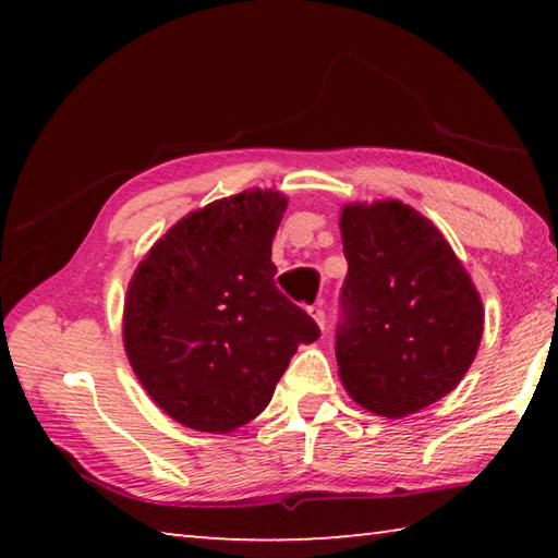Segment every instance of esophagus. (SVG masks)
<instances>
[{
	"mask_svg": "<svg viewBox=\"0 0 558 558\" xmlns=\"http://www.w3.org/2000/svg\"><path fill=\"white\" fill-rule=\"evenodd\" d=\"M307 313H310V317L315 319L319 329H325V310H323V305H313L307 310Z\"/></svg>",
	"mask_w": 558,
	"mask_h": 558,
	"instance_id": "obj_1",
	"label": "esophagus"
}]
</instances>
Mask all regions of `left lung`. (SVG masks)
<instances>
[{
  "mask_svg": "<svg viewBox=\"0 0 558 558\" xmlns=\"http://www.w3.org/2000/svg\"><path fill=\"white\" fill-rule=\"evenodd\" d=\"M347 278L339 379L366 411L403 418L448 396L475 362L485 307L433 221L399 199L339 214Z\"/></svg>",
  "mask_w": 558,
  "mask_h": 558,
  "instance_id": "left-lung-1",
  "label": "left lung"
}]
</instances>
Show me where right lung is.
<instances>
[{
	"instance_id": "add662e5",
	"label": "right lung",
	"mask_w": 558,
	"mask_h": 558,
	"mask_svg": "<svg viewBox=\"0 0 558 558\" xmlns=\"http://www.w3.org/2000/svg\"><path fill=\"white\" fill-rule=\"evenodd\" d=\"M288 209L245 189L179 219L128 286L122 344L149 399L202 433H231L266 409L315 319L276 288L270 248Z\"/></svg>"
}]
</instances>
